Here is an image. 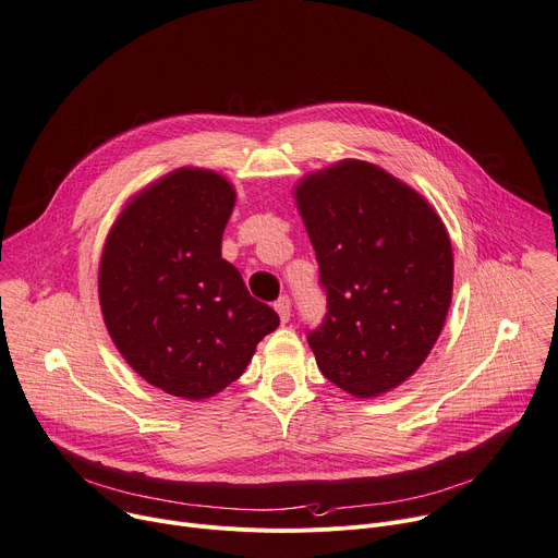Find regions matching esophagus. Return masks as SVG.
<instances>
[{
    "instance_id": "obj_1",
    "label": "esophagus",
    "mask_w": 558,
    "mask_h": 558,
    "mask_svg": "<svg viewBox=\"0 0 558 558\" xmlns=\"http://www.w3.org/2000/svg\"><path fill=\"white\" fill-rule=\"evenodd\" d=\"M275 311H277L279 319H281V324H286L290 319V299L286 294L275 301Z\"/></svg>"
}]
</instances>
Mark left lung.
<instances>
[{"label":"left lung","instance_id":"8db88e82","mask_svg":"<svg viewBox=\"0 0 558 558\" xmlns=\"http://www.w3.org/2000/svg\"><path fill=\"white\" fill-rule=\"evenodd\" d=\"M294 197L326 292V317L305 335L317 365L352 397L384 395L444 330L454 277L446 226L405 183L354 159L307 174Z\"/></svg>","mask_w":558,"mask_h":558}]
</instances>
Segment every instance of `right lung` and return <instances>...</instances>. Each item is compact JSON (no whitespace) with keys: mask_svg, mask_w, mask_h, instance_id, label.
<instances>
[{"mask_svg":"<svg viewBox=\"0 0 558 558\" xmlns=\"http://www.w3.org/2000/svg\"><path fill=\"white\" fill-rule=\"evenodd\" d=\"M234 206L213 170L181 168L142 191L112 226L99 303L117 350L150 386L208 399L236 381L279 315L221 259Z\"/></svg>","mask_w":558,"mask_h":558,"instance_id":"1","label":"right lung"}]
</instances>
